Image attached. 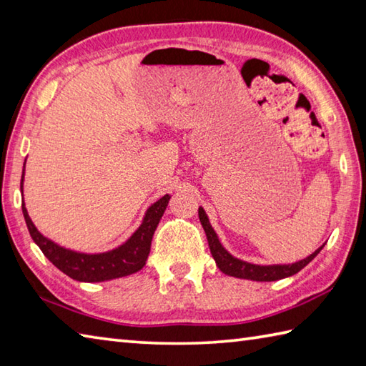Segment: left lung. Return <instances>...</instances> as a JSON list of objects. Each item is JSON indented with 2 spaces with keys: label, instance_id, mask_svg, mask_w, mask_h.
<instances>
[{
  "label": "left lung",
  "instance_id": "1",
  "mask_svg": "<svg viewBox=\"0 0 366 366\" xmlns=\"http://www.w3.org/2000/svg\"><path fill=\"white\" fill-rule=\"evenodd\" d=\"M199 219L207 234L208 246H210V252L213 259L216 260V265L219 267V270L222 273L229 274V277L244 278V280H252V281H278L282 278L292 277V274H295L297 272H300L303 267H307L311 260L319 254V251L324 248L322 244L317 251L312 252L311 256L292 265H254V264L244 262V260L235 259L234 256H230L224 248H222V244L219 243L218 237H216L213 227L210 226V222H208L204 208H199Z\"/></svg>",
  "mask_w": 366,
  "mask_h": 366
}]
</instances>
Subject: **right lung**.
Wrapping results in <instances>:
<instances>
[{
    "label": "right lung",
    "instance_id": "obj_1",
    "mask_svg": "<svg viewBox=\"0 0 366 366\" xmlns=\"http://www.w3.org/2000/svg\"><path fill=\"white\" fill-rule=\"evenodd\" d=\"M21 183H24V175H21ZM169 199L170 196L166 194L158 202L153 204L148 208L142 226L134 232L129 240L122 244L120 248L104 252V254H81V252L61 248V246L47 240L46 237L37 232L24 204H21V210H24L29 235L51 264L72 280L99 282L136 273L145 265V260L150 254L153 234L159 224L164 210H166Z\"/></svg>",
    "mask_w": 366,
    "mask_h": 366
}]
</instances>
